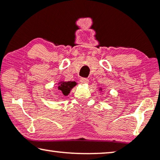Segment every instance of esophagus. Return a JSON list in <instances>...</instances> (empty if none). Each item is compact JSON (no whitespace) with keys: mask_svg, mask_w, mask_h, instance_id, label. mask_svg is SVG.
Masks as SVG:
<instances>
[{"mask_svg":"<svg viewBox=\"0 0 160 160\" xmlns=\"http://www.w3.org/2000/svg\"><path fill=\"white\" fill-rule=\"evenodd\" d=\"M80 82H81V84H87L89 83V79L88 78H82L80 79Z\"/></svg>","mask_w":160,"mask_h":160,"instance_id":"1","label":"esophagus"}]
</instances>
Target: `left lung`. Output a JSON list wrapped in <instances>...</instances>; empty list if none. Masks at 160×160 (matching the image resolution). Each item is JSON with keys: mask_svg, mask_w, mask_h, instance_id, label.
Wrapping results in <instances>:
<instances>
[{"mask_svg": "<svg viewBox=\"0 0 160 160\" xmlns=\"http://www.w3.org/2000/svg\"><path fill=\"white\" fill-rule=\"evenodd\" d=\"M99 90H100V91H101V92H102V88H99Z\"/></svg>", "mask_w": 160, "mask_h": 160, "instance_id": "8db88e82", "label": "left lung"}]
</instances>
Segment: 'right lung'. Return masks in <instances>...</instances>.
<instances>
[{"label":"right lung","instance_id":"obj_1","mask_svg":"<svg viewBox=\"0 0 160 160\" xmlns=\"http://www.w3.org/2000/svg\"><path fill=\"white\" fill-rule=\"evenodd\" d=\"M77 83L76 82H65L64 80L61 81L58 83V89L62 92L63 95L65 96L68 95V94L71 92V90L73 88Z\"/></svg>","mask_w":160,"mask_h":160}]
</instances>
